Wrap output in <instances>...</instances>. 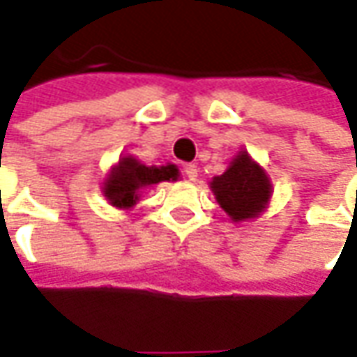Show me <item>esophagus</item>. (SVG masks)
<instances>
[{"label": "esophagus", "instance_id": "esophagus-1", "mask_svg": "<svg viewBox=\"0 0 357 357\" xmlns=\"http://www.w3.org/2000/svg\"><path fill=\"white\" fill-rule=\"evenodd\" d=\"M183 174H185V178L190 179V181H195V178H197V166L195 164H185L183 166Z\"/></svg>", "mask_w": 357, "mask_h": 357}]
</instances>
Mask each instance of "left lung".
<instances>
[{"instance_id":"left-lung-1","label":"left lung","mask_w":357,"mask_h":357,"mask_svg":"<svg viewBox=\"0 0 357 357\" xmlns=\"http://www.w3.org/2000/svg\"><path fill=\"white\" fill-rule=\"evenodd\" d=\"M209 188L233 223L261 215L273 195V183L268 176L245 150L231 160L221 176L211 179Z\"/></svg>"}]
</instances>
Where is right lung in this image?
<instances>
[{"mask_svg":"<svg viewBox=\"0 0 357 357\" xmlns=\"http://www.w3.org/2000/svg\"><path fill=\"white\" fill-rule=\"evenodd\" d=\"M179 176L174 164L167 166H144L132 155H122L116 166L110 169L102 183V193L110 205L118 209H130L140 199L142 191L160 181H176Z\"/></svg>","mask_w":357,"mask_h":357,"instance_id":"add662e5","label":"right lung"}]
</instances>
